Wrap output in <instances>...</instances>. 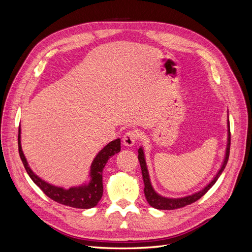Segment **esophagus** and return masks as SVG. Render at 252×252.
Listing matches in <instances>:
<instances>
[{"instance_id": "obj_1", "label": "esophagus", "mask_w": 252, "mask_h": 252, "mask_svg": "<svg viewBox=\"0 0 252 252\" xmlns=\"http://www.w3.org/2000/svg\"><path fill=\"white\" fill-rule=\"evenodd\" d=\"M140 138V133L136 131V130H129L125 133L124 138H123V143L125 146H129L131 147L134 145V143L136 142V140H138Z\"/></svg>"}]
</instances>
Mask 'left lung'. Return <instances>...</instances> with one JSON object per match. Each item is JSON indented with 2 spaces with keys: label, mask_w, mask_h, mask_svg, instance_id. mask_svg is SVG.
<instances>
[{
  "label": "left lung",
  "mask_w": 252,
  "mask_h": 252,
  "mask_svg": "<svg viewBox=\"0 0 252 252\" xmlns=\"http://www.w3.org/2000/svg\"><path fill=\"white\" fill-rule=\"evenodd\" d=\"M229 152H230V126H229V122H228V143H227V148H226V156H225V159L224 163L220 167V169L219 170V172L217 173V175L215 177L209 184L206 186L204 189H202L201 191L196 192L194 194L188 195L185 197H180V199H169V197H164L162 195L158 194L155 189L152 188L151 183H150V179H149V173L147 170V166H146V161H145V157H144V151L142 148L139 149L138 154H139V161H140V165H141V169H142V175H143V181H144V193L145 196H146V200L148 202V204L151 206V207L157 208V209H162V210H173V209H178V208H183L185 207L187 205L192 204L194 202H196L199 199L208 191V190L215 185V183L218 181V179L220 178V175L222 174L223 170L225 169V167L227 165L228 158H229Z\"/></svg>",
  "instance_id": "left-lung-1"
}]
</instances>
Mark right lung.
Instances as JSON below:
<instances>
[{"instance_id":"obj_1","label":"right lung","mask_w":252,"mask_h":252,"mask_svg":"<svg viewBox=\"0 0 252 252\" xmlns=\"http://www.w3.org/2000/svg\"><path fill=\"white\" fill-rule=\"evenodd\" d=\"M18 145L20 158L24 165L30 179L33 181L36 186L41 188L42 191L46 194L51 200L65 206H69L73 208L89 209L97 205L103 195V169L108 159L118 152L121 151V140L117 139L106 146L98 152L95 158L91 164L90 169V182L87 185H82L79 187H71L69 189H64L62 187H57L48 184L30 169L26 158L23 154L21 147V129L19 127Z\"/></svg>"}]
</instances>
